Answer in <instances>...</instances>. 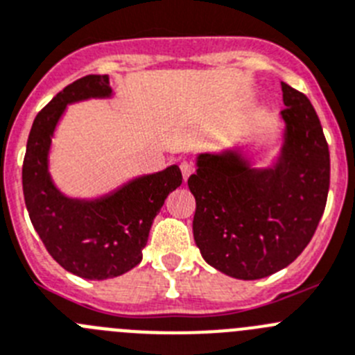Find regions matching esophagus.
Segmentation results:
<instances>
[{
  "label": "esophagus",
  "mask_w": 355,
  "mask_h": 355,
  "mask_svg": "<svg viewBox=\"0 0 355 355\" xmlns=\"http://www.w3.org/2000/svg\"><path fill=\"white\" fill-rule=\"evenodd\" d=\"M180 170H182V177H184V180H187V178H189L191 175H193V171H194L193 162H189V161H182Z\"/></svg>",
  "instance_id": "esophagus-1"
}]
</instances>
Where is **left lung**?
<instances>
[{
    "label": "left lung",
    "mask_w": 355,
    "mask_h": 355,
    "mask_svg": "<svg viewBox=\"0 0 355 355\" xmlns=\"http://www.w3.org/2000/svg\"><path fill=\"white\" fill-rule=\"evenodd\" d=\"M286 123L281 157L251 170L235 152L198 155L191 175L196 198L194 242L214 269L260 279L304 251L325 210L331 180L329 146L309 98L281 83Z\"/></svg>",
    "instance_id": "left-lung-1"
}]
</instances>
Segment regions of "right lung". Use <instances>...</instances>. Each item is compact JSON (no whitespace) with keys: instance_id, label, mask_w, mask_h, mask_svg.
<instances>
[{"instance_id":"obj_1","label":"right lung","mask_w":355,"mask_h":355,"mask_svg":"<svg viewBox=\"0 0 355 355\" xmlns=\"http://www.w3.org/2000/svg\"><path fill=\"white\" fill-rule=\"evenodd\" d=\"M107 76L90 74L65 86L35 118L22 162V193L33 228L63 269L85 279H107L141 261L164 200L182 184L178 166L139 177L101 200L63 196L47 171L51 136L70 102L110 97Z\"/></svg>"}]
</instances>
